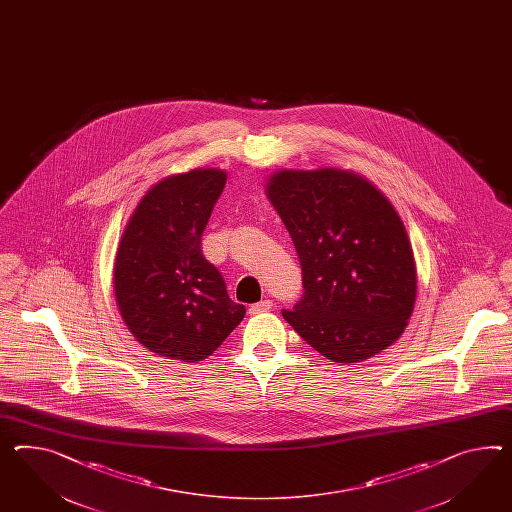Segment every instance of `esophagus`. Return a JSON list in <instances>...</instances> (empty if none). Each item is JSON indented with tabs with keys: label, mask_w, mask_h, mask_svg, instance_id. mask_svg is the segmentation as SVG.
Masks as SVG:
<instances>
[{
	"label": "esophagus",
	"mask_w": 512,
	"mask_h": 512,
	"mask_svg": "<svg viewBox=\"0 0 512 512\" xmlns=\"http://www.w3.org/2000/svg\"><path fill=\"white\" fill-rule=\"evenodd\" d=\"M273 308V302L271 301H260L256 304H252L249 308L250 315L262 314V312H269Z\"/></svg>",
	"instance_id": "34e87169"
}]
</instances>
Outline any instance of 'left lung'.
<instances>
[{
	"instance_id": "1",
	"label": "left lung",
	"mask_w": 512,
	"mask_h": 512,
	"mask_svg": "<svg viewBox=\"0 0 512 512\" xmlns=\"http://www.w3.org/2000/svg\"><path fill=\"white\" fill-rule=\"evenodd\" d=\"M267 197L302 269L301 301L284 319L317 353L362 362L392 345L416 302L405 226L377 187L336 169L280 171Z\"/></svg>"
}]
</instances>
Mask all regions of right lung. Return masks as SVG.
I'll return each mask as SVG.
<instances>
[{
    "instance_id": "obj_1",
    "label": "right lung",
    "mask_w": 512,
    "mask_h": 512,
    "mask_svg": "<svg viewBox=\"0 0 512 512\" xmlns=\"http://www.w3.org/2000/svg\"><path fill=\"white\" fill-rule=\"evenodd\" d=\"M226 174H178L154 185L133 211L115 260L118 310L137 341L172 360L210 356L245 317L221 271L202 254V234Z\"/></svg>"
}]
</instances>
